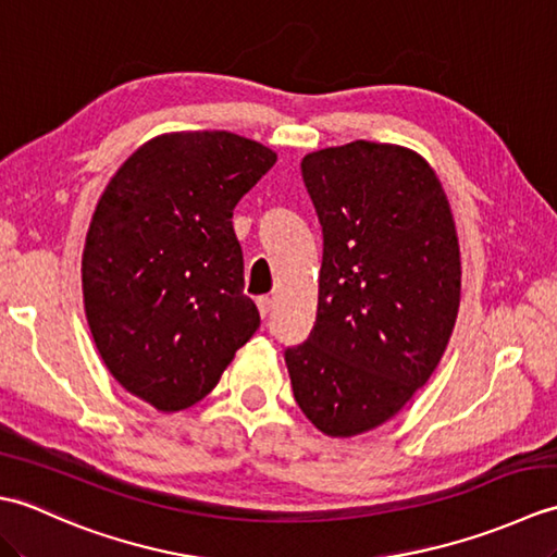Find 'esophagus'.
Returning a JSON list of instances; mask_svg holds the SVG:
<instances>
[{"mask_svg":"<svg viewBox=\"0 0 557 557\" xmlns=\"http://www.w3.org/2000/svg\"><path fill=\"white\" fill-rule=\"evenodd\" d=\"M256 304H258V311H260V315L268 318V315H270V311H272V299H270V297H258V299H256Z\"/></svg>","mask_w":557,"mask_h":557,"instance_id":"1","label":"esophagus"}]
</instances>
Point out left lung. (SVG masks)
I'll list each match as a JSON object with an SVG mask.
<instances>
[{"instance_id":"1","label":"left lung","mask_w":557,"mask_h":557,"mask_svg":"<svg viewBox=\"0 0 557 557\" xmlns=\"http://www.w3.org/2000/svg\"><path fill=\"white\" fill-rule=\"evenodd\" d=\"M301 176L323 263L313 330L285 363L306 419L351 437L393 419L443 357L459 309L455 220L429 162L399 146L318 150Z\"/></svg>"}]
</instances>
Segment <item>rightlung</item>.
<instances>
[{"label": "right lung", "instance_id": "1", "mask_svg": "<svg viewBox=\"0 0 557 557\" xmlns=\"http://www.w3.org/2000/svg\"><path fill=\"white\" fill-rule=\"evenodd\" d=\"M275 160L230 132L158 136L98 200L81 263L90 333L116 383L160 411L203 399L260 327L232 215Z\"/></svg>", "mask_w": 557, "mask_h": 557}]
</instances>
